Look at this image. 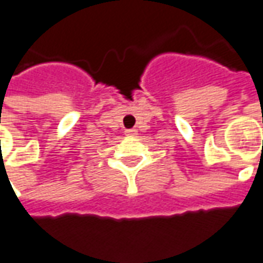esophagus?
I'll use <instances>...</instances> for the list:
<instances>
[{"mask_svg":"<svg viewBox=\"0 0 263 263\" xmlns=\"http://www.w3.org/2000/svg\"><path fill=\"white\" fill-rule=\"evenodd\" d=\"M124 133H126V136H136L137 135V130L136 128H127Z\"/></svg>","mask_w":263,"mask_h":263,"instance_id":"34e87169","label":"esophagus"}]
</instances>
